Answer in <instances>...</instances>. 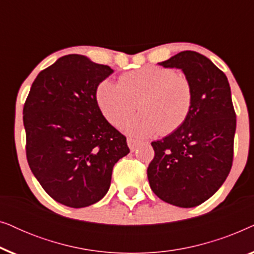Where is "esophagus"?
Returning <instances> with one entry per match:
<instances>
[{"label": "esophagus", "instance_id": "34e87169", "mask_svg": "<svg viewBox=\"0 0 254 254\" xmlns=\"http://www.w3.org/2000/svg\"><path fill=\"white\" fill-rule=\"evenodd\" d=\"M140 143L141 142L138 140H135V138H131V137L127 138V144H128V147H129L130 151H135V149L138 147V144Z\"/></svg>", "mask_w": 254, "mask_h": 254}]
</instances>
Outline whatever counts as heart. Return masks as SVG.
<instances>
[{"instance_id": "obj_1", "label": "heart", "mask_w": 254, "mask_h": 254, "mask_svg": "<svg viewBox=\"0 0 254 254\" xmlns=\"http://www.w3.org/2000/svg\"><path fill=\"white\" fill-rule=\"evenodd\" d=\"M103 117L120 127L138 110L126 129L137 136L169 135L189 120L194 103L193 83L184 72L162 65H147L123 74L119 83L105 79L96 90Z\"/></svg>"}]
</instances>
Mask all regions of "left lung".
Instances as JSON below:
<instances>
[{
    "mask_svg": "<svg viewBox=\"0 0 254 254\" xmlns=\"http://www.w3.org/2000/svg\"><path fill=\"white\" fill-rule=\"evenodd\" d=\"M158 64L179 68L193 83L189 120L169 136L151 142L148 180L159 199L183 208L199 206L215 194L234 161L236 112L227 76L209 59L184 51Z\"/></svg>",
    "mask_w": 254,
    "mask_h": 254,
    "instance_id": "left-lung-1",
    "label": "left lung"
}]
</instances>
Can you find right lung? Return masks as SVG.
Listing matches in <instances>:
<instances>
[{"label": "right lung", "instance_id": "obj_1", "mask_svg": "<svg viewBox=\"0 0 254 254\" xmlns=\"http://www.w3.org/2000/svg\"><path fill=\"white\" fill-rule=\"evenodd\" d=\"M112 72L83 55H64L38 74L24 104L27 163L45 192L64 206L102 199L114 164L129 152L126 136L97 105V86Z\"/></svg>", "mask_w": 254, "mask_h": 254}]
</instances>
